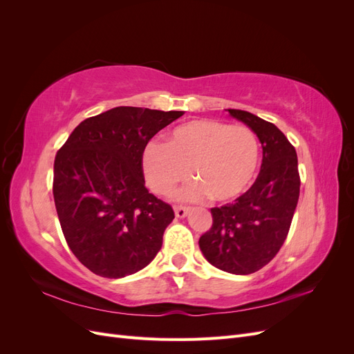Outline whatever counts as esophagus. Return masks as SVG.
<instances>
[{"mask_svg": "<svg viewBox=\"0 0 354 354\" xmlns=\"http://www.w3.org/2000/svg\"><path fill=\"white\" fill-rule=\"evenodd\" d=\"M174 212H176V217H178V218H183V217H186V216H187L189 207L176 205V207H174Z\"/></svg>", "mask_w": 354, "mask_h": 354, "instance_id": "esophagus-1", "label": "esophagus"}]
</instances>
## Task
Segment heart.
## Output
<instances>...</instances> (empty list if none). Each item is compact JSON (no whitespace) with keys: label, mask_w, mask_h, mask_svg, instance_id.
<instances>
[{"label":"heart","mask_w":354,"mask_h":354,"mask_svg":"<svg viewBox=\"0 0 354 354\" xmlns=\"http://www.w3.org/2000/svg\"><path fill=\"white\" fill-rule=\"evenodd\" d=\"M260 162V145L250 128L216 120L176 127L167 143L151 142L142 165L149 187L169 195L180 181H192L176 196L185 201H232L250 187Z\"/></svg>","instance_id":"heart-1"}]
</instances>
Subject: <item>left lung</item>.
<instances>
[{
	"label": "left lung",
	"instance_id": "obj_1",
	"mask_svg": "<svg viewBox=\"0 0 354 354\" xmlns=\"http://www.w3.org/2000/svg\"><path fill=\"white\" fill-rule=\"evenodd\" d=\"M227 111L259 137L263 164L259 177L243 195L211 208L212 226L199 238V246L217 269L250 274L269 264L282 248L301 181L295 147L279 128L246 111Z\"/></svg>",
	"mask_w": 354,
	"mask_h": 354
}]
</instances>
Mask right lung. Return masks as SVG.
<instances>
[{"mask_svg":"<svg viewBox=\"0 0 354 354\" xmlns=\"http://www.w3.org/2000/svg\"><path fill=\"white\" fill-rule=\"evenodd\" d=\"M183 115L120 106L82 121L55 159L53 196L73 255L93 273L142 270L174 218L145 186L142 156L151 138Z\"/></svg>","mask_w":354,"mask_h":354,"instance_id":"add662e5","label":"right lung"}]
</instances>
